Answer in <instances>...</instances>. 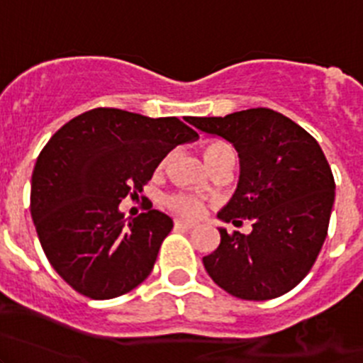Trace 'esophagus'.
<instances>
[{
  "label": "esophagus",
  "mask_w": 363,
  "mask_h": 363,
  "mask_svg": "<svg viewBox=\"0 0 363 363\" xmlns=\"http://www.w3.org/2000/svg\"><path fill=\"white\" fill-rule=\"evenodd\" d=\"M175 228L177 230H193L195 228V223L184 221V219H175Z\"/></svg>",
  "instance_id": "34e87169"
}]
</instances>
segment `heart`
<instances>
[{"instance_id":"heart-1","label":"heart","mask_w":363,"mask_h":363,"mask_svg":"<svg viewBox=\"0 0 363 363\" xmlns=\"http://www.w3.org/2000/svg\"><path fill=\"white\" fill-rule=\"evenodd\" d=\"M226 149V145L223 144H211L203 149V158L207 161V164L211 163L219 152ZM164 203L168 205L170 208L177 211L179 214L188 216V218H195V216L200 214L202 211V205H200L199 200L195 199L193 195H188V193H174V195H168L164 199Z\"/></svg>"}]
</instances>
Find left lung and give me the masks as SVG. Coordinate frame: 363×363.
Returning <instances> with one entry per match:
<instances>
[{
	"mask_svg": "<svg viewBox=\"0 0 363 363\" xmlns=\"http://www.w3.org/2000/svg\"><path fill=\"white\" fill-rule=\"evenodd\" d=\"M186 121L225 138L239 152V184L218 218L233 225L252 221L250 235L219 228L221 242L203 256L205 270L237 298L288 294L316 262L334 207V175L320 144L270 108Z\"/></svg>",
	"mask_w": 363,
	"mask_h": 363,
	"instance_id": "8db88e82",
	"label": "left lung"
}]
</instances>
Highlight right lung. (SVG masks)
Instances as JSON below:
<instances>
[{
	"instance_id": "obj_1",
	"label": "right lung",
	"mask_w": 363,
	"mask_h": 363,
	"mask_svg": "<svg viewBox=\"0 0 363 363\" xmlns=\"http://www.w3.org/2000/svg\"><path fill=\"white\" fill-rule=\"evenodd\" d=\"M199 138L177 117L93 108L47 142L31 177V218L50 265L79 294L116 298L147 279L174 221L163 212L124 219L121 200L151 181L161 160Z\"/></svg>"
}]
</instances>
